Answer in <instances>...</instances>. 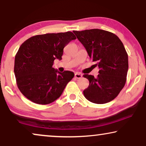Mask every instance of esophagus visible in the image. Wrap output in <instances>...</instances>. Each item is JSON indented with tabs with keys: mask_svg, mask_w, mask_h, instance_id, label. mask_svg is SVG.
Segmentation results:
<instances>
[{
	"mask_svg": "<svg viewBox=\"0 0 146 146\" xmlns=\"http://www.w3.org/2000/svg\"><path fill=\"white\" fill-rule=\"evenodd\" d=\"M74 77H75V78L80 79L82 77V75L81 74H80V73H76L74 74Z\"/></svg>",
	"mask_w": 146,
	"mask_h": 146,
	"instance_id": "esophagus-1",
	"label": "esophagus"
}]
</instances>
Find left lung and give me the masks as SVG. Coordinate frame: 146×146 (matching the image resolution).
Listing matches in <instances>:
<instances>
[{
    "label": "left lung",
    "instance_id": "obj_1",
    "mask_svg": "<svg viewBox=\"0 0 146 146\" xmlns=\"http://www.w3.org/2000/svg\"><path fill=\"white\" fill-rule=\"evenodd\" d=\"M73 32L100 68L97 78L83 75L90 82L83 92L85 98L99 104L113 100L126 82L128 56L123 43L114 34L104 30Z\"/></svg>",
    "mask_w": 146,
    "mask_h": 146
}]
</instances>
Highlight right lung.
Returning <instances> with one entry per match:
<instances>
[{
	"instance_id": "1",
	"label": "right lung",
	"mask_w": 146,
	"mask_h": 146,
	"mask_svg": "<svg viewBox=\"0 0 146 146\" xmlns=\"http://www.w3.org/2000/svg\"><path fill=\"white\" fill-rule=\"evenodd\" d=\"M76 39L72 32L36 35L24 42L15 56L14 72L21 93L38 104H48L60 96L74 74L58 72L55 59H62L63 50Z\"/></svg>"
}]
</instances>
